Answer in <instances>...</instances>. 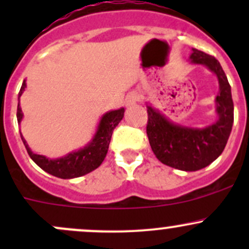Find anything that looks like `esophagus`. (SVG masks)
<instances>
[{
    "label": "esophagus",
    "mask_w": 249,
    "mask_h": 249,
    "mask_svg": "<svg viewBox=\"0 0 249 249\" xmlns=\"http://www.w3.org/2000/svg\"><path fill=\"white\" fill-rule=\"evenodd\" d=\"M139 100H140L139 95L135 94V92H131V94H129L126 96V100H125V102H126V106L131 107V106H134V105H136Z\"/></svg>",
    "instance_id": "34e87169"
}]
</instances>
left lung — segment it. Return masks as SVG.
Segmentation results:
<instances>
[{
    "mask_svg": "<svg viewBox=\"0 0 249 249\" xmlns=\"http://www.w3.org/2000/svg\"><path fill=\"white\" fill-rule=\"evenodd\" d=\"M189 59L193 64L205 65L218 78L217 122L203 129L183 126L147 106V136L153 153L162 164L182 171H197L214 161L224 150L232 129L233 102L228 78L215 57L193 49Z\"/></svg>",
    "mask_w": 249,
    "mask_h": 249,
    "instance_id": "left-lung-1",
    "label": "left lung"
}]
</instances>
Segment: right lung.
Listing matches in <instances>:
<instances>
[{
    "label": "right lung",
    "instance_id": "obj_1",
    "mask_svg": "<svg viewBox=\"0 0 249 249\" xmlns=\"http://www.w3.org/2000/svg\"><path fill=\"white\" fill-rule=\"evenodd\" d=\"M25 88H26V83L24 80L21 88H20L19 97L24 92ZM124 112V108H119L110 110V112L104 114V117L100 120L96 134H95L91 142L88 143L84 148H80L79 150H76V152L69 153L67 155L59 158V159H49V158L43 157V155L35 154L30 149L29 144H27L26 141L24 140L21 135L22 143H24L30 158L46 172L55 176V177L62 178V179L80 177V176H84L87 173L94 171L95 169H97L102 164V161L106 158L107 152H108L113 130L123 119ZM17 118L18 123L20 124L22 119V112L19 104H18Z\"/></svg>",
    "mask_w": 249,
    "mask_h": 249
}]
</instances>
